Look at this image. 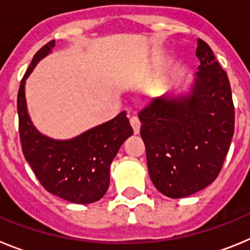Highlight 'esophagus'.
<instances>
[{
	"label": "esophagus",
	"instance_id": "34e87169",
	"mask_svg": "<svg viewBox=\"0 0 250 250\" xmlns=\"http://www.w3.org/2000/svg\"><path fill=\"white\" fill-rule=\"evenodd\" d=\"M130 124H131L132 129H134V132L139 134V131H140V120H139L138 116H131L130 118Z\"/></svg>",
	"mask_w": 250,
	"mask_h": 250
}]
</instances>
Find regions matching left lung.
<instances>
[{
	"label": "left lung",
	"mask_w": 250,
	"mask_h": 250,
	"mask_svg": "<svg viewBox=\"0 0 250 250\" xmlns=\"http://www.w3.org/2000/svg\"><path fill=\"white\" fill-rule=\"evenodd\" d=\"M199 71L188 95H165L139 112L152 184L179 199L219 175L234 134V105L227 72L205 41L198 40Z\"/></svg>",
	"instance_id": "left-lung-1"
}]
</instances>
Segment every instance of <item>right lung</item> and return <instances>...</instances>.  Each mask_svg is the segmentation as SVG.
Here are the masks:
<instances>
[{
	"mask_svg": "<svg viewBox=\"0 0 250 250\" xmlns=\"http://www.w3.org/2000/svg\"><path fill=\"white\" fill-rule=\"evenodd\" d=\"M54 47L52 40L40 48L21 80L17 112L22 151L48 193L76 204H90L100 200L107 190L111 161L132 135V127L125 111L70 140L47 138L34 126L26 106V79Z\"/></svg>",
	"mask_w": 250,
	"mask_h": 250,
	"instance_id": "obj_1",
	"label": "right lung"
}]
</instances>
